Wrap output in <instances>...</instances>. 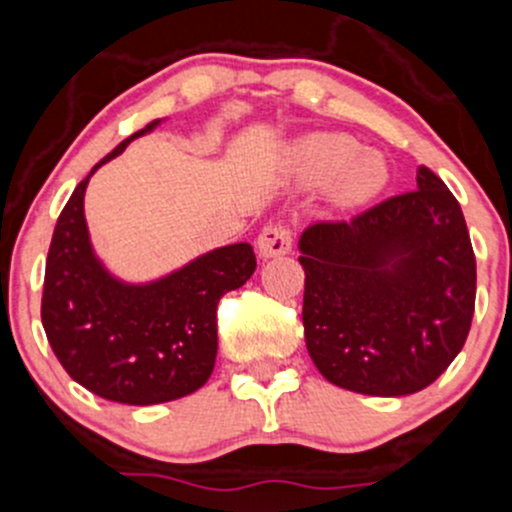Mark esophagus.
Segmentation results:
<instances>
[{"instance_id":"34e87169","label":"esophagus","mask_w":512,"mask_h":512,"mask_svg":"<svg viewBox=\"0 0 512 512\" xmlns=\"http://www.w3.org/2000/svg\"><path fill=\"white\" fill-rule=\"evenodd\" d=\"M292 250V230L282 223H270L257 238V252L262 257H279Z\"/></svg>"}]
</instances>
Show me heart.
I'll list each match as a JSON object with an SVG mask.
<instances>
[{
    "mask_svg": "<svg viewBox=\"0 0 512 512\" xmlns=\"http://www.w3.org/2000/svg\"><path fill=\"white\" fill-rule=\"evenodd\" d=\"M289 166L299 184L324 186L343 208L373 201L390 181L387 161L378 152L360 149L358 139L338 132L301 137L289 152Z\"/></svg>",
    "mask_w": 512,
    "mask_h": 512,
    "instance_id": "heart-1",
    "label": "heart"
}]
</instances>
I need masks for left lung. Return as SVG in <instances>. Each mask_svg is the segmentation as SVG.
Masks as SVG:
<instances>
[{
  "label": "left lung",
  "instance_id": "8db88e82",
  "mask_svg": "<svg viewBox=\"0 0 512 512\" xmlns=\"http://www.w3.org/2000/svg\"><path fill=\"white\" fill-rule=\"evenodd\" d=\"M304 338L328 383L375 397L424 390L464 348L476 257L454 193L427 166L417 188L299 238Z\"/></svg>",
  "mask_w": 512,
  "mask_h": 512
}]
</instances>
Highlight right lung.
<instances>
[{"label": "right lung", "mask_w": 512, "mask_h": 512, "mask_svg": "<svg viewBox=\"0 0 512 512\" xmlns=\"http://www.w3.org/2000/svg\"><path fill=\"white\" fill-rule=\"evenodd\" d=\"M159 122L117 144L75 186L53 230L41 299L43 331L75 383L139 407L179 400L206 385L218 353V301L257 267L250 242H235L134 284L95 255L83 208L90 176Z\"/></svg>", "instance_id": "add662e5"}]
</instances>
